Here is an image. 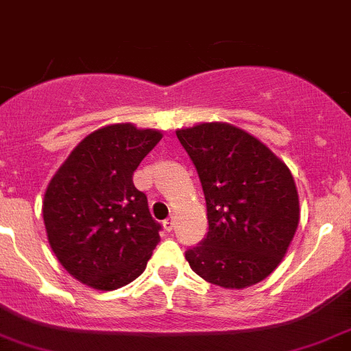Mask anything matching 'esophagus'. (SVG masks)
<instances>
[{
  "instance_id": "34e87169",
  "label": "esophagus",
  "mask_w": 351,
  "mask_h": 351,
  "mask_svg": "<svg viewBox=\"0 0 351 351\" xmlns=\"http://www.w3.org/2000/svg\"><path fill=\"white\" fill-rule=\"evenodd\" d=\"M163 229H165V231H172L173 229V219L172 217H170V219H167V220H163Z\"/></svg>"
}]
</instances>
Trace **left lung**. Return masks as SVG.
Listing matches in <instances>:
<instances>
[{
    "mask_svg": "<svg viewBox=\"0 0 351 351\" xmlns=\"http://www.w3.org/2000/svg\"><path fill=\"white\" fill-rule=\"evenodd\" d=\"M198 170L208 234L186 252L206 282L245 289L269 278L285 258L300 222L291 170L269 146L228 122L176 131Z\"/></svg>",
    "mask_w": 351,
    "mask_h": 351,
    "instance_id": "obj_1",
    "label": "left lung"
}]
</instances>
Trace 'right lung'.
I'll list each match as a JSON object with an SVG mask.
<instances>
[{
    "label": "right lung",
    "mask_w": 351,
    "mask_h": 351,
    "mask_svg": "<svg viewBox=\"0 0 351 351\" xmlns=\"http://www.w3.org/2000/svg\"><path fill=\"white\" fill-rule=\"evenodd\" d=\"M162 136L129 122L110 123L86 136L49 181L43 202L48 243L82 285L112 291L146 269L160 223L132 176Z\"/></svg>",
    "instance_id": "1"
}]
</instances>
